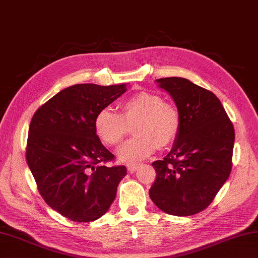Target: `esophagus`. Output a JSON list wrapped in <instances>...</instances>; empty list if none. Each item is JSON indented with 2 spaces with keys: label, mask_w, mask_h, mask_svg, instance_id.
<instances>
[{
  "label": "esophagus",
  "mask_w": 258,
  "mask_h": 258,
  "mask_svg": "<svg viewBox=\"0 0 258 258\" xmlns=\"http://www.w3.org/2000/svg\"><path fill=\"white\" fill-rule=\"evenodd\" d=\"M139 163H135V162H132V163H127V166H126V167H127V170L130 171V172H134L135 170H137L138 169V168H139Z\"/></svg>",
  "instance_id": "34e87169"
}]
</instances>
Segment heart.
Instances as JSON below:
<instances>
[{
    "mask_svg": "<svg viewBox=\"0 0 258 258\" xmlns=\"http://www.w3.org/2000/svg\"><path fill=\"white\" fill-rule=\"evenodd\" d=\"M120 115L110 108L98 111L95 131L102 142L117 145L125 137L127 125H134V139L121 144L116 154L120 161H140L175 141L180 127V116L175 106L163 102L151 92H137L119 102Z\"/></svg>",
    "mask_w": 258,
    "mask_h": 258,
    "instance_id": "1",
    "label": "heart"
}]
</instances>
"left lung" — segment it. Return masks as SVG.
<instances>
[{
    "label": "left lung",
    "instance_id": "obj_1",
    "mask_svg": "<svg viewBox=\"0 0 258 258\" xmlns=\"http://www.w3.org/2000/svg\"><path fill=\"white\" fill-rule=\"evenodd\" d=\"M156 82L175 101L180 127L170 152L152 162L157 178L149 195L163 212L188 217L207 209L230 175L235 130L207 89L177 77Z\"/></svg>",
    "mask_w": 258,
    "mask_h": 258
}]
</instances>
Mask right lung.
<instances>
[{
    "label": "right lung",
    "mask_w": 258,
    "mask_h": 258,
    "mask_svg": "<svg viewBox=\"0 0 258 258\" xmlns=\"http://www.w3.org/2000/svg\"><path fill=\"white\" fill-rule=\"evenodd\" d=\"M127 84H74L50 98L30 121L27 162L45 202L72 221L102 217L114 202L125 166L113 160L98 138V111L126 92Z\"/></svg>",
    "instance_id": "add662e5"
}]
</instances>
